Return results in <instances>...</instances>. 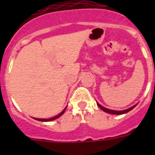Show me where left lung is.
<instances>
[{
    "instance_id": "obj_1",
    "label": "left lung",
    "mask_w": 155,
    "mask_h": 155,
    "mask_svg": "<svg viewBox=\"0 0 155 155\" xmlns=\"http://www.w3.org/2000/svg\"><path fill=\"white\" fill-rule=\"evenodd\" d=\"M97 105H98V106L100 108V109H102V110H103L104 112H105V113H110V114H116V115H121V114H124V113H128L129 111L132 110V109H134V108L135 107V106H136V105H134L133 107L130 108V109H126V110H123V111H115V110H111V109H106V108L103 107V106H102V105H99V104H98V103H97Z\"/></svg>"
}]
</instances>
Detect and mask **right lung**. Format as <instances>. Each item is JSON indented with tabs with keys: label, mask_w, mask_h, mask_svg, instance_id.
<instances>
[{
	"label": "right lung",
	"mask_w": 155,
	"mask_h": 155,
	"mask_svg": "<svg viewBox=\"0 0 155 155\" xmlns=\"http://www.w3.org/2000/svg\"><path fill=\"white\" fill-rule=\"evenodd\" d=\"M65 110H66V109H64V111H63L62 113H60V114H59L58 116H54V117H53V118H50V119H35V120H39V121H43V122H49V121H51V120H56V119L59 118V117H60V116H62V115L64 114V112H65Z\"/></svg>",
	"instance_id": "1"
}]
</instances>
